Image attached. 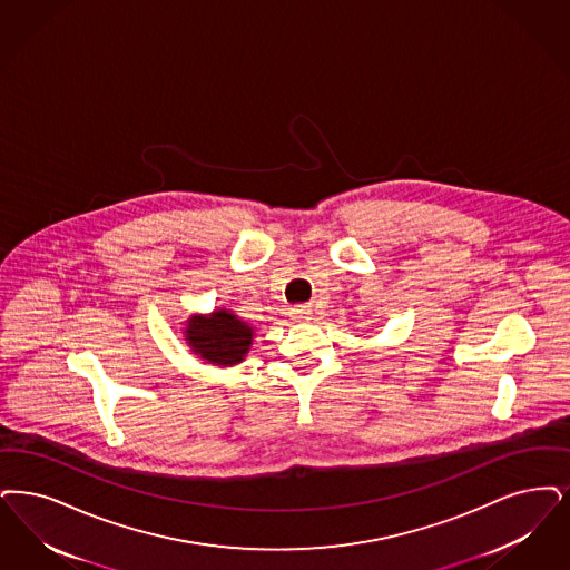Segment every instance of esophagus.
Instances as JSON below:
<instances>
[{"label": "esophagus", "mask_w": 570, "mask_h": 570, "mask_svg": "<svg viewBox=\"0 0 570 570\" xmlns=\"http://www.w3.org/2000/svg\"><path fill=\"white\" fill-rule=\"evenodd\" d=\"M291 314H293V318L298 320V322H303V320L312 318L314 309H312V305H296V307L291 309Z\"/></svg>", "instance_id": "esophagus-1"}]
</instances>
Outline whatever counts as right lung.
<instances>
[{
	"mask_svg": "<svg viewBox=\"0 0 570 570\" xmlns=\"http://www.w3.org/2000/svg\"><path fill=\"white\" fill-rule=\"evenodd\" d=\"M183 333L190 352L214 366L244 363L254 342V326L227 307L188 316Z\"/></svg>",
	"mask_w": 570,
	"mask_h": 570,
	"instance_id": "add662e5",
	"label": "right lung"
}]
</instances>
